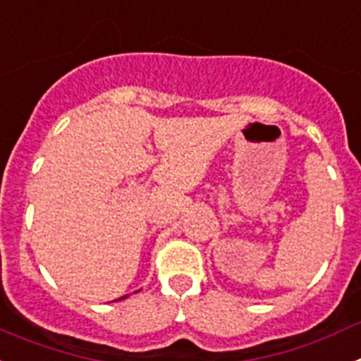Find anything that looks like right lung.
Wrapping results in <instances>:
<instances>
[{
  "label": "right lung",
  "instance_id": "1",
  "mask_svg": "<svg viewBox=\"0 0 361 361\" xmlns=\"http://www.w3.org/2000/svg\"><path fill=\"white\" fill-rule=\"evenodd\" d=\"M124 298H128V295H124V296H121V298H117V300H124Z\"/></svg>",
  "mask_w": 361,
  "mask_h": 361
}]
</instances>
